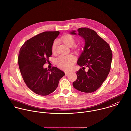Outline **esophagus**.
Listing matches in <instances>:
<instances>
[{"label": "esophagus", "instance_id": "1", "mask_svg": "<svg viewBox=\"0 0 131 131\" xmlns=\"http://www.w3.org/2000/svg\"><path fill=\"white\" fill-rule=\"evenodd\" d=\"M65 75H68V74L69 73V72H65Z\"/></svg>", "mask_w": 131, "mask_h": 131}]
</instances>
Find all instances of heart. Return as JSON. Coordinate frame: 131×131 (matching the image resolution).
Returning a JSON list of instances; mask_svg holds the SVG:
<instances>
[{
	"mask_svg": "<svg viewBox=\"0 0 131 131\" xmlns=\"http://www.w3.org/2000/svg\"><path fill=\"white\" fill-rule=\"evenodd\" d=\"M61 40L68 47H72L75 42L74 37L69 34H66L61 37ZM57 41L54 40L51 46V50L52 52H55L57 49ZM75 61V57L69 54L67 56L62 55L59 56L56 59V63L59 67L64 70H69L70 69Z\"/></svg>",
	"mask_w": 131,
	"mask_h": 131,
	"instance_id": "obj_1",
	"label": "heart"
}]
</instances>
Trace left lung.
<instances>
[{"label": "left lung", "mask_w": 131, "mask_h": 131, "mask_svg": "<svg viewBox=\"0 0 131 131\" xmlns=\"http://www.w3.org/2000/svg\"><path fill=\"white\" fill-rule=\"evenodd\" d=\"M78 33L84 39L85 46L77 62L82 68L77 71V79L72 85L79 91L93 93L102 85L110 72L112 52L108 43L94 30L80 28ZM70 34H77L75 31ZM84 67L88 70L84 71Z\"/></svg>", "instance_id": "1"}]
</instances>
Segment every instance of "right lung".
<instances>
[{
  "instance_id": "right-lung-1",
  "label": "right lung",
  "mask_w": 131,
  "mask_h": 131,
  "mask_svg": "<svg viewBox=\"0 0 131 131\" xmlns=\"http://www.w3.org/2000/svg\"><path fill=\"white\" fill-rule=\"evenodd\" d=\"M59 31H46L27 40L18 54V65L26 85L34 93L47 96L58 88L64 72L56 67L50 70L43 65L52 55L51 46Z\"/></svg>"
}]
</instances>
